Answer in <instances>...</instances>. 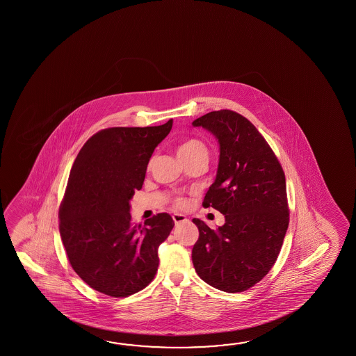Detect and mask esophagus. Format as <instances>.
I'll return each mask as SVG.
<instances>
[{"instance_id":"34e87169","label":"esophagus","mask_w":356,"mask_h":356,"mask_svg":"<svg viewBox=\"0 0 356 356\" xmlns=\"http://www.w3.org/2000/svg\"><path fill=\"white\" fill-rule=\"evenodd\" d=\"M173 220H175V225H179V224L186 222L187 218H186L184 215H181V213H175V215H173Z\"/></svg>"}]
</instances>
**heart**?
Returning a JSON list of instances; mask_svg holds the SVG:
<instances>
[{
	"label": "heart",
	"instance_id": "b5f03b06",
	"mask_svg": "<svg viewBox=\"0 0 356 356\" xmlns=\"http://www.w3.org/2000/svg\"><path fill=\"white\" fill-rule=\"evenodd\" d=\"M177 152H178V158L179 159L187 160L189 158H192V156H196L198 154H204L206 155L207 152H206V147H204V145L201 141L195 140V138H191V140L181 143ZM175 204L177 206H184V201L181 198H177L175 200Z\"/></svg>",
	"mask_w": 356,
	"mask_h": 356
}]
</instances>
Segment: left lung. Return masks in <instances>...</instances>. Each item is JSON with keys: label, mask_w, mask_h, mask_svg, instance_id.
Listing matches in <instances>:
<instances>
[{"label": "left lung", "mask_w": 356, "mask_h": 356, "mask_svg": "<svg viewBox=\"0 0 356 356\" xmlns=\"http://www.w3.org/2000/svg\"><path fill=\"white\" fill-rule=\"evenodd\" d=\"M192 126L218 140L216 178L202 204L225 216L216 230L192 220L200 232L192 262L212 288L241 293L262 280L280 253L289 227L285 175L265 138L241 114L215 111Z\"/></svg>", "instance_id": "obj_1"}]
</instances>
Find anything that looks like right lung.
I'll return each mask as SVG.
<instances>
[{
  "instance_id": "add662e5",
  "label": "right lung",
  "mask_w": 356,
  "mask_h": 356,
  "mask_svg": "<svg viewBox=\"0 0 356 356\" xmlns=\"http://www.w3.org/2000/svg\"><path fill=\"white\" fill-rule=\"evenodd\" d=\"M172 126L173 120L102 129L76 156L60 204V239L75 273L99 293L132 296L158 271V248L175 221L163 212L135 225L129 201L143 188L152 152Z\"/></svg>"
}]
</instances>
